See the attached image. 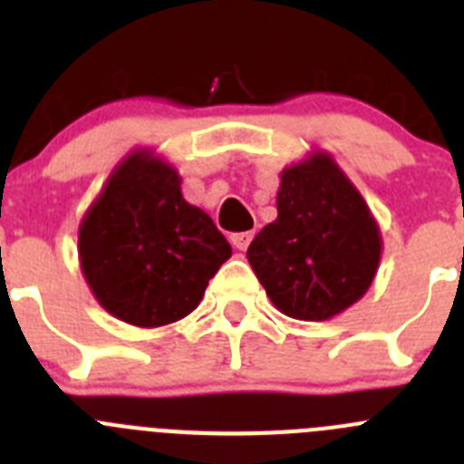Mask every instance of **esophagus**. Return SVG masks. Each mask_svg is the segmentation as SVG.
Returning a JSON list of instances; mask_svg holds the SVG:
<instances>
[{
	"mask_svg": "<svg viewBox=\"0 0 464 464\" xmlns=\"http://www.w3.org/2000/svg\"><path fill=\"white\" fill-rule=\"evenodd\" d=\"M252 237H254V231L233 233V236H231V245L236 249H240V252H245V249L249 247V242H252Z\"/></svg>",
	"mask_w": 464,
	"mask_h": 464,
	"instance_id": "34e87169",
	"label": "esophagus"
}]
</instances>
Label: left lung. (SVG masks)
Instances as JSON below:
<instances>
[{
  "label": "left lung",
  "mask_w": 464,
  "mask_h": 464,
  "mask_svg": "<svg viewBox=\"0 0 464 464\" xmlns=\"http://www.w3.org/2000/svg\"><path fill=\"white\" fill-rule=\"evenodd\" d=\"M372 210L331 152L312 150L279 173L277 219L247 258L270 303L300 321H328L372 286L382 261Z\"/></svg>",
  "instance_id": "1"
}]
</instances>
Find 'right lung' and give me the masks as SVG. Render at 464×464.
I'll list each match as a JSON object with an SVG mask.
<instances>
[{
    "mask_svg": "<svg viewBox=\"0 0 464 464\" xmlns=\"http://www.w3.org/2000/svg\"><path fill=\"white\" fill-rule=\"evenodd\" d=\"M182 178L152 148L129 152L78 227L82 277L103 310L136 328L175 324L198 307L231 245Z\"/></svg>",
    "mask_w": 464,
    "mask_h": 464,
    "instance_id": "obj_1",
    "label": "right lung"
}]
</instances>
